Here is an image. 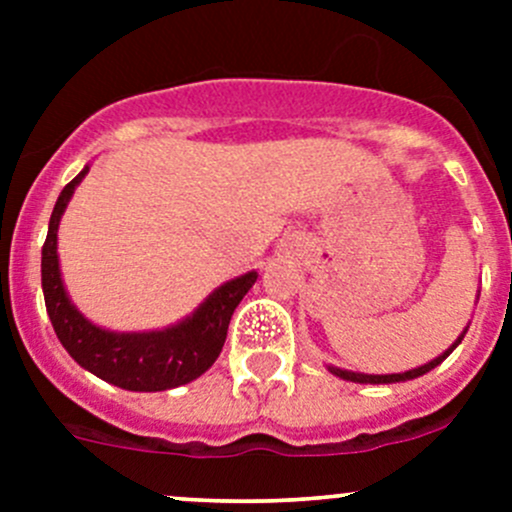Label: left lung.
<instances>
[{
  "mask_svg": "<svg viewBox=\"0 0 512 512\" xmlns=\"http://www.w3.org/2000/svg\"><path fill=\"white\" fill-rule=\"evenodd\" d=\"M466 332H468V329H466ZM466 332H463L461 337H458L456 342H453L451 347H448L446 352H443L441 356H436V359L428 361V364L418 366V369L404 371V374H356V371H344V369H337V366H329V371H332L334 376H339V379H344V381H356V384H396V381H409V379H416V376H423V374H426V371L436 369V366L441 364V361L446 359V356L451 354L453 349L458 347V344H461V339L466 337Z\"/></svg>",
  "mask_w": 512,
  "mask_h": 512,
  "instance_id": "obj_1",
  "label": "left lung"
}]
</instances>
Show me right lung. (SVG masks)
I'll return each instance as SVG.
<instances>
[{
	"label": "right lung",
	"instance_id": "obj_1",
	"mask_svg": "<svg viewBox=\"0 0 512 512\" xmlns=\"http://www.w3.org/2000/svg\"><path fill=\"white\" fill-rule=\"evenodd\" d=\"M86 173L89 165L61 190L41 247V289L51 327L76 364L118 389L165 391L190 384L205 374L223 352L232 312L247 289L255 285L257 272H247L220 285L190 317L160 332H108L96 327L71 304L56 255L59 220Z\"/></svg>",
	"mask_w": 512,
	"mask_h": 512
}]
</instances>
